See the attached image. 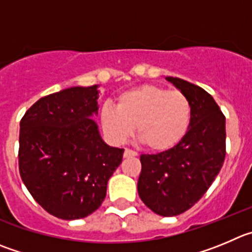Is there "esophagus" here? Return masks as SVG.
Listing matches in <instances>:
<instances>
[{
    "label": "esophagus",
    "instance_id": "34e87169",
    "mask_svg": "<svg viewBox=\"0 0 252 252\" xmlns=\"http://www.w3.org/2000/svg\"><path fill=\"white\" fill-rule=\"evenodd\" d=\"M138 153L134 152V150L126 149L124 150V158H133V157H137Z\"/></svg>",
    "mask_w": 252,
    "mask_h": 252
}]
</instances>
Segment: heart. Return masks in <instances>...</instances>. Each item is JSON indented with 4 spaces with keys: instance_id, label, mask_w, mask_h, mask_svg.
<instances>
[{
    "instance_id": "heart-1",
    "label": "heart",
    "mask_w": 252,
    "mask_h": 252,
    "mask_svg": "<svg viewBox=\"0 0 252 252\" xmlns=\"http://www.w3.org/2000/svg\"><path fill=\"white\" fill-rule=\"evenodd\" d=\"M191 108L185 94L154 84L122 93L118 105L104 104L100 123L110 142L123 144L137 126L139 139L152 152L171 150L187 135Z\"/></svg>"
}]
</instances>
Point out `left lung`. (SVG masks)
I'll return each mask as SVG.
<instances>
[{"label":"left lung","instance_id":"obj_1","mask_svg":"<svg viewBox=\"0 0 252 252\" xmlns=\"http://www.w3.org/2000/svg\"><path fill=\"white\" fill-rule=\"evenodd\" d=\"M188 98L191 118L184 139L168 152L140 155L138 192L155 214L176 216L200 200L226 155L225 115L210 94L180 78L166 77Z\"/></svg>","mask_w":252,"mask_h":252}]
</instances>
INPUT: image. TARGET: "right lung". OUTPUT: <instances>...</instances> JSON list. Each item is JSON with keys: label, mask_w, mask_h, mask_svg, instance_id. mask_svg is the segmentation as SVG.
Instances as JSON below:
<instances>
[{"label": "right lung", "mask_w": 252, "mask_h": 252, "mask_svg": "<svg viewBox=\"0 0 252 252\" xmlns=\"http://www.w3.org/2000/svg\"><path fill=\"white\" fill-rule=\"evenodd\" d=\"M98 86L72 87L37 100L20 123L18 166L34 200L76 220L102 205L124 149L109 147L97 123Z\"/></svg>", "instance_id": "1"}]
</instances>
